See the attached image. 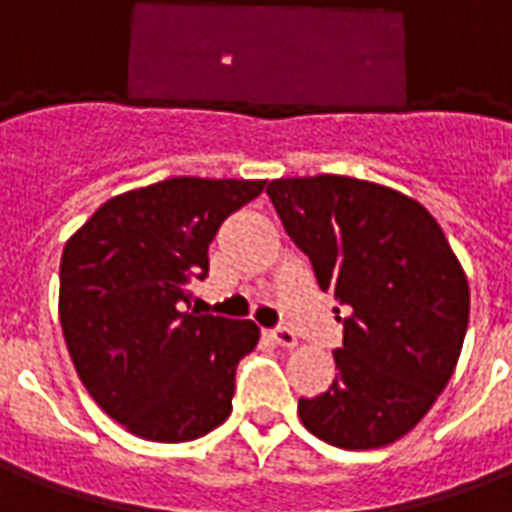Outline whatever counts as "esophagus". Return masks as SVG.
Listing matches in <instances>:
<instances>
[{
	"instance_id": "34e87169",
	"label": "esophagus",
	"mask_w": 512,
	"mask_h": 512,
	"mask_svg": "<svg viewBox=\"0 0 512 512\" xmlns=\"http://www.w3.org/2000/svg\"><path fill=\"white\" fill-rule=\"evenodd\" d=\"M268 337H271V343L274 345H282V348H296V334L290 332V329H285V326H277V329H271L268 332Z\"/></svg>"
}]
</instances>
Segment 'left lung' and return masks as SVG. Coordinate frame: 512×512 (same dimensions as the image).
<instances>
[{"label": "left lung", "instance_id": "obj_1", "mask_svg": "<svg viewBox=\"0 0 512 512\" xmlns=\"http://www.w3.org/2000/svg\"><path fill=\"white\" fill-rule=\"evenodd\" d=\"M266 194L321 290L343 312L337 378L299 417L343 450L386 447L452 378L469 326V282L439 222L389 186L345 175L279 178Z\"/></svg>", "mask_w": 512, "mask_h": 512}]
</instances>
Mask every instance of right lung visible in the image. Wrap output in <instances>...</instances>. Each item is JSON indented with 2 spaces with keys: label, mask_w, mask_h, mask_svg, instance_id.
I'll use <instances>...</instances> for the list:
<instances>
[{
  "label": "right lung",
  "mask_w": 512,
  "mask_h": 512,
  "mask_svg": "<svg viewBox=\"0 0 512 512\" xmlns=\"http://www.w3.org/2000/svg\"><path fill=\"white\" fill-rule=\"evenodd\" d=\"M266 180L169 178L106 200L68 238L60 323L73 367L109 417L147 441H191L233 411L252 321L189 312L222 222Z\"/></svg>",
  "instance_id": "add662e5"
}]
</instances>
